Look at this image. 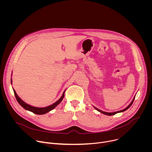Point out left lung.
<instances>
[{
  "label": "left lung",
  "instance_id": "obj_1",
  "mask_svg": "<svg viewBox=\"0 0 152 152\" xmlns=\"http://www.w3.org/2000/svg\"><path fill=\"white\" fill-rule=\"evenodd\" d=\"M135 97L134 98V99H133V100L132 101V102H131V103H130V104H129L127 107H126L125 109H124V110H121V111H117V112H114V113H106V112H104V111H102L99 110L98 108H97V107H94V108H95V109H96V110H97L98 111H99L100 113H102V114H105V115H113L116 114L117 113H121V112H123V111H125L126 110H127L128 109V108H129L130 107H131V106L132 104V103H133V102H134V100H135Z\"/></svg>",
  "mask_w": 152,
  "mask_h": 152
}]
</instances>
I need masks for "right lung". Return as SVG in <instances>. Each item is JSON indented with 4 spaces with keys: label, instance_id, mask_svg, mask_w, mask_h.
<instances>
[{
    "label": "right lung",
    "instance_id": "right-lung-1",
    "mask_svg": "<svg viewBox=\"0 0 152 152\" xmlns=\"http://www.w3.org/2000/svg\"><path fill=\"white\" fill-rule=\"evenodd\" d=\"M11 83H12V79H11ZM14 90V95L15 97L17 100V102H18V103L22 106L24 109H25L26 110L29 111L31 112H32L33 113L35 114H38V115H42V114H45L50 111H52V110H53L54 108L59 103H61V102L62 100L64 97V93L65 91L63 93L62 96H61V97L58 100L56 101L55 103H54L53 104H52V105H50L49 106L45 107H34V106H30L28 104H26L25 102H24L22 100H21L17 94V93H15V90L13 89Z\"/></svg>",
    "mask_w": 152,
    "mask_h": 152
}]
</instances>
